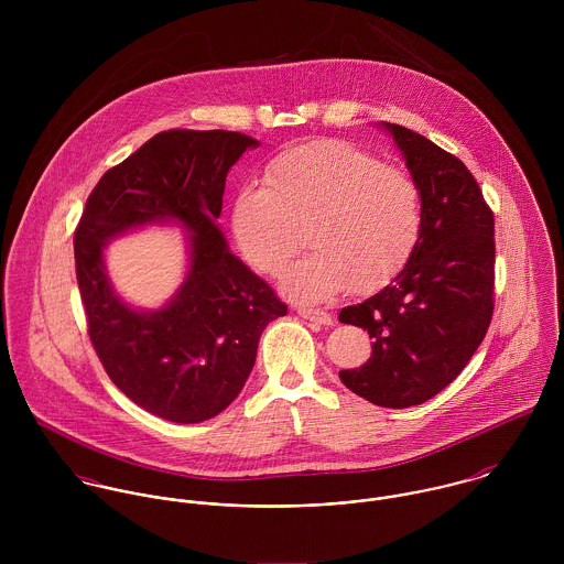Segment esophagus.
I'll return each instance as SVG.
<instances>
[{
	"mask_svg": "<svg viewBox=\"0 0 564 564\" xmlns=\"http://www.w3.org/2000/svg\"><path fill=\"white\" fill-rule=\"evenodd\" d=\"M297 315L304 317L306 322L317 323V325H332V315H327L325 311H319V308H300Z\"/></svg>",
	"mask_w": 564,
	"mask_h": 564,
	"instance_id": "1",
	"label": "esophagus"
}]
</instances>
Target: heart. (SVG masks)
<instances>
[{
    "mask_svg": "<svg viewBox=\"0 0 564 564\" xmlns=\"http://www.w3.org/2000/svg\"><path fill=\"white\" fill-rule=\"evenodd\" d=\"M267 186H242L232 202V235L251 267L280 273L302 247L282 289L300 302H323L349 286L371 293L412 256L423 199L400 166L343 143L313 141L282 152L264 169Z\"/></svg>",
    "mask_w": 564,
    "mask_h": 564,
    "instance_id": "1",
    "label": "heart"
}]
</instances>
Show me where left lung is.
Returning a JSON list of instances; mask_svg holds the SVG:
<instances>
[{
  "instance_id": "8db88e82",
  "label": "left lung",
  "mask_w": 564,
  "mask_h": 564,
  "mask_svg": "<svg viewBox=\"0 0 564 564\" xmlns=\"http://www.w3.org/2000/svg\"><path fill=\"white\" fill-rule=\"evenodd\" d=\"M421 188L423 226L402 271L338 322L369 332L371 358L340 382L382 408L427 402L452 384L492 317L495 224L469 169L430 139L378 123Z\"/></svg>"
}]
</instances>
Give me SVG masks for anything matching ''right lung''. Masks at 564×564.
<instances>
[{"instance_id": "1", "label": "right lung", "mask_w": 564, "mask_h": 564, "mask_svg": "<svg viewBox=\"0 0 564 564\" xmlns=\"http://www.w3.org/2000/svg\"><path fill=\"white\" fill-rule=\"evenodd\" d=\"M260 143L226 130H169L101 175L74 239L93 347L110 380L173 423L217 416L253 369L262 329L286 306L228 247L217 219L228 171ZM177 225L187 273L159 310L126 303L107 278L110 240Z\"/></svg>"}]
</instances>
